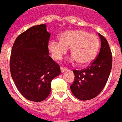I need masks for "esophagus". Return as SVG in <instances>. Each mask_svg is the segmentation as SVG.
I'll use <instances>...</instances> for the list:
<instances>
[{
	"label": "esophagus",
	"instance_id": "34e87169",
	"mask_svg": "<svg viewBox=\"0 0 122 122\" xmlns=\"http://www.w3.org/2000/svg\"><path fill=\"white\" fill-rule=\"evenodd\" d=\"M68 70V68H64V67H61V68H60V70H61V71H62V72H64V71Z\"/></svg>",
	"mask_w": 122,
	"mask_h": 122
}]
</instances>
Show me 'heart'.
<instances>
[{"label": "heart", "mask_w": 122, "mask_h": 122, "mask_svg": "<svg viewBox=\"0 0 122 122\" xmlns=\"http://www.w3.org/2000/svg\"><path fill=\"white\" fill-rule=\"evenodd\" d=\"M99 44V39L95 34L83 30H71L60 35L59 41H50L48 48L55 60L61 59L70 49L71 60H76L80 65H87L95 58Z\"/></svg>", "instance_id": "b5f03b06"}]
</instances>
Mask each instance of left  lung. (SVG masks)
<instances>
[{
  "label": "left lung",
  "mask_w": 122,
  "mask_h": 122,
  "mask_svg": "<svg viewBox=\"0 0 122 122\" xmlns=\"http://www.w3.org/2000/svg\"><path fill=\"white\" fill-rule=\"evenodd\" d=\"M98 35L101 46L97 56L87 68L73 70L75 78L70 86L71 91L81 101L91 100L100 94L107 84L112 69V52L108 41L101 34Z\"/></svg>",
  "instance_id": "left-lung-1"
}]
</instances>
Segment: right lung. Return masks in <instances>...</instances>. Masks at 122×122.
I'll use <instances>...</instances> for the list:
<instances>
[{
  "label": "right lung",
  "mask_w": 122,
  "mask_h": 122,
  "mask_svg": "<svg viewBox=\"0 0 122 122\" xmlns=\"http://www.w3.org/2000/svg\"><path fill=\"white\" fill-rule=\"evenodd\" d=\"M51 34L45 24L35 25L16 38L11 51L10 70L15 86L29 101H44L51 81L60 73V66L49 55Z\"/></svg>",
  "instance_id": "obj_1"
}]
</instances>
